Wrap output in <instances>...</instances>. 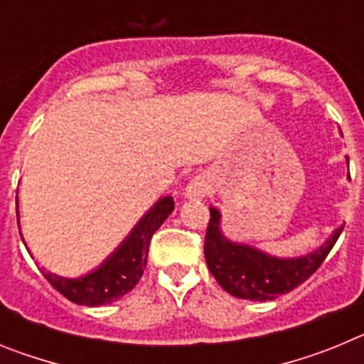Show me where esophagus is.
I'll use <instances>...</instances> for the list:
<instances>
[{
	"instance_id": "esophagus-1",
	"label": "esophagus",
	"mask_w": 364,
	"mask_h": 364,
	"mask_svg": "<svg viewBox=\"0 0 364 364\" xmlns=\"http://www.w3.org/2000/svg\"><path fill=\"white\" fill-rule=\"evenodd\" d=\"M213 189L211 180L204 175H198L191 180L186 188V197L188 198H205Z\"/></svg>"
}]
</instances>
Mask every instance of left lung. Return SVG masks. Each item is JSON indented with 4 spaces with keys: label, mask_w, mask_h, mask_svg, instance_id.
I'll return each mask as SVG.
<instances>
[{
    "label": "left lung",
    "mask_w": 364,
    "mask_h": 364,
    "mask_svg": "<svg viewBox=\"0 0 364 364\" xmlns=\"http://www.w3.org/2000/svg\"><path fill=\"white\" fill-rule=\"evenodd\" d=\"M210 213L204 242L208 268L228 294L250 301H273L302 284L319 269L345 228H337L332 237L311 253L281 259L247 244L231 242L220 231L218 210L210 208Z\"/></svg>",
    "instance_id": "left-lung-1"
}]
</instances>
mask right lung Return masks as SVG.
Segmentation results:
<instances>
[{
  "label": "right lung",
  "instance_id": "add662e5",
  "mask_svg": "<svg viewBox=\"0 0 364 364\" xmlns=\"http://www.w3.org/2000/svg\"><path fill=\"white\" fill-rule=\"evenodd\" d=\"M173 210H175L173 197L160 198L140 218L129 237L117 247V252L95 272L78 279H65L41 269L43 277L63 297L76 304H82V306H102V304H109V302L124 297L127 291L133 290L144 275L151 237L162 226V222L171 215Z\"/></svg>",
  "mask_w": 364,
  "mask_h": 364
}]
</instances>
